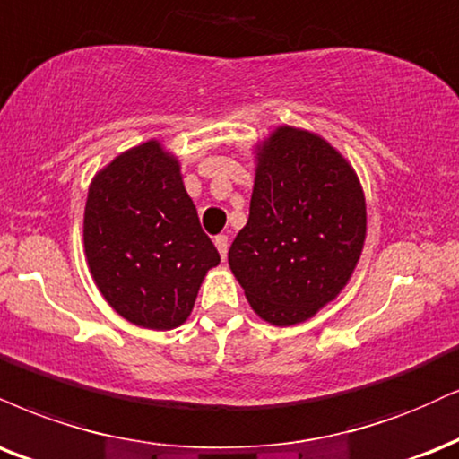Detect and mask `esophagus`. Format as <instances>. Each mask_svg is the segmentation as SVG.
Segmentation results:
<instances>
[{"mask_svg":"<svg viewBox=\"0 0 459 459\" xmlns=\"http://www.w3.org/2000/svg\"><path fill=\"white\" fill-rule=\"evenodd\" d=\"M213 244H215V247H218V252H220V256H222V261L226 258V252H229V237L226 235H218L213 239Z\"/></svg>","mask_w":459,"mask_h":459,"instance_id":"esophagus-1","label":"esophagus"}]
</instances>
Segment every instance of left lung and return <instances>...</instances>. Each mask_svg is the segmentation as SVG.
Masks as SVG:
<instances>
[{
  "label": "left lung",
  "mask_w": 459,
  "mask_h": 459,
  "mask_svg": "<svg viewBox=\"0 0 459 459\" xmlns=\"http://www.w3.org/2000/svg\"><path fill=\"white\" fill-rule=\"evenodd\" d=\"M250 218L229 267L275 327L310 320L344 290L366 244V195L352 164L316 132L278 126L254 145Z\"/></svg>",
  "instance_id": "left-lung-1"
}]
</instances>
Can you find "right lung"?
Segmentation results:
<instances>
[{
  "mask_svg": "<svg viewBox=\"0 0 459 459\" xmlns=\"http://www.w3.org/2000/svg\"><path fill=\"white\" fill-rule=\"evenodd\" d=\"M90 273L128 323L169 331L184 325L220 254L203 233L179 158L149 139L93 175L82 215Z\"/></svg>",
  "mask_w": 459,
  "mask_h": 459,
  "instance_id": "1",
  "label": "right lung"
}]
</instances>
